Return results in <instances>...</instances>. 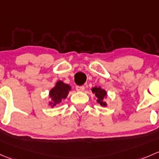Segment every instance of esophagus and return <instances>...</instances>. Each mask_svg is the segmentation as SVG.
<instances>
[{"instance_id": "1", "label": "esophagus", "mask_w": 159, "mask_h": 159, "mask_svg": "<svg viewBox=\"0 0 159 159\" xmlns=\"http://www.w3.org/2000/svg\"><path fill=\"white\" fill-rule=\"evenodd\" d=\"M76 89L78 92H83V91H84L85 87L83 86H76Z\"/></svg>"}]
</instances>
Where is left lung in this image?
<instances>
[{
    "label": "left lung",
    "instance_id": "8db88e82",
    "mask_svg": "<svg viewBox=\"0 0 159 159\" xmlns=\"http://www.w3.org/2000/svg\"><path fill=\"white\" fill-rule=\"evenodd\" d=\"M93 94H95L96 97L97 98L96 102L103 107L107 106V103L106 102V99H107V93L105 89H102L100 86H95L91 89Z\"/></svg>",
    "mask_w": 159,
    "mask_h": 159
}]
</instances>
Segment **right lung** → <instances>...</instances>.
<instances>
[{"label":"right lung","mask_w":159,"mask_h":159,"mask_svg":"<svg viewBox=\"0 0 159 159\" xmlns=\"http://www.w3.org/2000/svg\"><path fill=\"white\" fill-rule=\"evenodd\" d=\"M72 90L71 86L63 83L62 80H58L55 86L49 92L48 98L50 99L48 105L51 108H54L57 104L61 102L63 99H66L69 93Z\"/></svg>","instance_id":"1"}]
</instances>
